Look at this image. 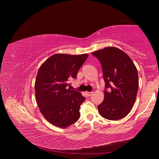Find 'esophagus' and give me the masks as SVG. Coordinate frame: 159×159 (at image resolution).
<instances>
[{"label": "esophagus", "instance_id": "34e87169", "mask_svg": "<svg viewBox=\"0 0 159 159\" xmlns=\"http://www.w3.org/2000/svg\"><path fill=\"white\" fill-rule=\"evenodd\" d=\"M85 94H87V96H90V95L93 94V93L92 92H85Z\"/></svg>", "mask_w": 159, "mask_h": 159}]
</instances>
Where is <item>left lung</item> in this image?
<instances>
[{
	"label": "left lung",
	"instance_id": "8db88e82",
	"mask_svg": "<svg viewBox=\"0 0 159 159\" xmlns=\"http://www.w3.org/2000/svg\"><path fill=\"white\" fill-rule=\"evenodd\" d=\"M92 54L101 63L105 85L104 99L98 106V111L105 119H122L131 111L137 98V68L129 56L116 47H106Z\"/></svg>",
	"mask_w": 159,
	"mask_h": 159
}]
</instances>
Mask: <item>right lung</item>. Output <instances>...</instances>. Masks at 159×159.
Returning a JSON list of instances; mask_svg holds the SVG:
<instances>
[{
	"instance_id": "right-lung-1",
	"label": "right lung",
	"mask_w": 159,
	"mask_h": 159,
	"mask_svg": "<svg viewBox=\"0 0 159 159\" xmlns=\"http://www.w3.org/2000/svg\"><path fill=\"white\" fill-rule=\"evenodd\" d=\"M89 55L57 54L40 66L35 82V100L43 116L55 126L65 128L80 117V105L85 98L70 90L69 81L77 77Z\"/></svg>"
}]
</instances>
